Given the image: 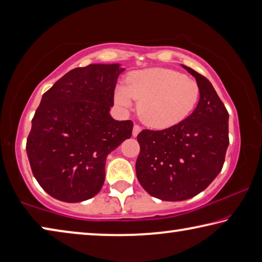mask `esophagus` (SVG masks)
<instances>
[{
    "instance_id": "esophagus-1",
    "label": "esophagus",
    "mask_w": 262,
    "mask_h": 262,
    "mask_svg": "<svg viewBox=\"0 0 262 262\" xmlns=\"http://www.w3.org/2000/svg\"><path fill=\"white\" fill-rule=\"evenodd\" d=\"M141 132V127L139 125H135L134 127H133V136H137L139 135V133Z\"/></svg>"
}]
</instances>
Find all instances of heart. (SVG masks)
<instances>
[{
	"mask_svg": "<svg viewBox=\"0 0 262 262\" xmlns=\"http://www.w3.org/2000/svg\"><path fill=\"white\" fill-rule=\"evenodd\" d=\"M200 97L198 83L184 74L166 68L140 70L128 77L127 84L115 89L114 100L122 108H130L139 100L137 114L145 125L166 129L184 121Z\"/></svg>",
	"mask_w": 262,
	"mask_h": 262,
	"instance_id": "heart-1",
	"label": "heart"
}]
</instances>
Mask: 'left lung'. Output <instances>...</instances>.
Masks as SVG:
<instances>
[{
	"label": "left lung",
	"mask_w": 262,
	"mask_h": 262,
	"mask_svg": "<svg viewBox=\"0 0 262 262\" xmlns=\"http://www.w3.org/2000/svg\"><path fill=\"white\" fill-rule=\"evenodd\" d=\"M200 99L193 113L163 130L137 135L136 177L154 198L184 201L201 193L220 173L229 145V113L208 79L192 68Z\"/></svg>",
	"instance_id": "8db88e82"
}]
</instances>
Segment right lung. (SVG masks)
Here are the masks:
<instances>
[{
    "instance_id": "right-lung-1",
    "label": "right lung",
    "mask_w": 262,
    "mask_h": 262,
    "mask_svg": "<svg viewBox=\"0 0 262 262\" xmlns=\"http://www.w3.org/2000/svg\"><path fill=\"white\" fill-rule=\"evenodd\" d=\"M119 63L70 70L42 95L26 141L31 170L56 200L81 202L103 187L107 155L132 136L133 122L110 115Z\"/></svg>"
}]
</instances>
